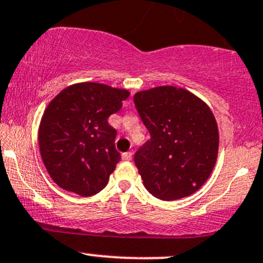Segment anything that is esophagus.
Listing matches in <instances>:
<instances>
[{"label":"esophagus","instance_id":"34e87169","mask_svg":"<svg viewBox=\"0 0 263 263\" xmlns=\"http://www.w3.org/2000/svg\"><path fill=\"white\" fill-rule=\"evenodd\" d=\"M122 160L123 161H131L132 160L131 152H125V154H122Z\"/></svg>","mask_w":263,"mask_h":263}]
</instances>
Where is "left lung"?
I'll return each instance as SVG.
<instances>
[{
  "mask_svg": "<svg viewBox=\"0 0 263 263\" xmlns=\"http://www.w3.org/2000/svg\"><path fill=\"white\" fill-rule=\"evenodd\" d=\"M134 102L151 135L135 155L147 191L163 201L195 193L217 160L220 136L211 108L175 86L140 91Z\"/></svg>",
  "mask_w": 263,
  "mask_h": 263,
  "instance_id": "left-lung-1",
  "label": "left lung"
}]
</instances>
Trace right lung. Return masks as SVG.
<instances>
[{
    "label": "right lung",
    "instance_id": "right-lung-1",
    "mask_svg": "<svg viewBox=\"0 0 263 263\" xmlns=\"http://www.w3.org/2000/svg\"><path fill=\"white\" fill-rule=\"evenodd\" d=\"M128 96L127 89L81 82L48 103L39 128L40 152L61 189L83 197L105 189L121 160L115 147L117 132L107 120Z\"/></svg>",
    "mask_w": 263,
    "mask_h": 263
}]
</instances>
